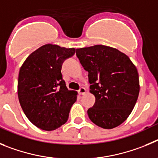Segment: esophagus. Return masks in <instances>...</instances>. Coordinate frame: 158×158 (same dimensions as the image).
<instances>
[{
  "label": "esophagus",
  "instance_id": "1",
  "mask_svg": "<svg viewBox=\"0 0 158 158\" xmlns=\"http://www.w3.org/2000/svg\"><path fill=\"white\" fill-rule=\"evenodd\" d=\"M78 92H79V94L82 95V94H84L86 93V89H85L84 87H81V88H79V90H78Z\"/></svg>",
  "mask_w": 158,
  "mask_h": 158
}]
</instances>
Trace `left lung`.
I'll return each mask as SVG.
<instances>
[{"mask_svg": "<svg viewBox=\"0 0 158 158\" xmlns=\"http://www.w3.org/2000/svg\"><path fill=\"white\" fill-rule=\"evenodd\" d=\"M76 56L88 72L95 103L87 110L94 123L112 129L126 120L139 93V74L127 55L114 48L98 45L76 49Z\"/></svg>", "mask_w": 158, "mask_h": 158, "instance_id": "8db88e82", "label": "left lung"}]
</instances>
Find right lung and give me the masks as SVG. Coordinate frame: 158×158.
<instances>
[{
	"mask_svg": "<svg viewBox=\"0 0 158 158\" xmlns=\"http://www.w3.org/2000/svg\"><path fill=\"white\" fill-rule=\"evenodd\" d=\"M76 49L42 45L26 59L18 79V97L23 113L38 128L52 131L64 124L76 91L69 90L61 74L62 64Z\"/></svg>",
	"mask_w": 158,
	"mask_h": 158,
	"instance_id": "obj_1",
	"label": "right lung"
}]
</instances>
